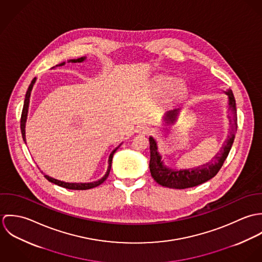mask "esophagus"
I'll return each mask as SVG.
<instances>
[{
  "label": "esophagus",
  "mask_w": 262,
  "mask_h": 262,
  "mask_svg": "<svg viewBox=\"0 0 262 262\" xmlns=\"http://www.w3.org/2000/svg\"><path fill=\"white\" fill-rule=\"evenodd\" d=\"M135 132L138 134H141V135H148L150 133L149 127H147L145 125H140L136 128Z\"/></svg>",
  "instance_id": "34e87169"
}]
</instances>
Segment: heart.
I'll use <instances>...</instances> for the list:
<instances>
[{
  "label": "heart",
  "instance_id": "heart-1",
  "mask_svg": "<svg viewBox=\"0 0 262 262\" xmlns=\"http://www.w3.org/2000/svg\"><path fill=\"white\" fill-rule=\"evenodd\" d=\"M155 90L160 94L168 92V96L172 99H180L187 92V88L183 82L176 81V78L169 75L158 77L155 82Z\"/></svg>",
  "mask_w": 262,
  "mask_h": 262
}]
</instances>
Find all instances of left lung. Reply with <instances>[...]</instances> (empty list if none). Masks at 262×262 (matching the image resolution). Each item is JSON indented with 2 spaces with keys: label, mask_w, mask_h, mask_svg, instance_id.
<instances>
[{
  "label": "left lung",
  "mask_w": 262,
  "mask_h": 262,
  "mask_svg": "<svg viewBox=\"0 0 262 262\" xmlns=\"http://www.w3.org/2000/svg\"><path fill=\"white\" fill-rule=\"evenodd\" d=\"M224 93L228 96V105L231 112V115L228 116L230 125L229 134L222 147L209 162L193 168L176 169L169 167L164 163V160L158 151L156 140L150 136V172L153 180L157 184L162 187L182 189L202 185L213 179L218 173L230 152L234 142L235 133L237 131V112L235 98L231 90H227ZM177 112L178 110L174 109L165 113V116L163 117L164 122L167 124L172 123L177 116Z\"/></svg>",
  "instance_id": "8db88e82"
}]
</instances>
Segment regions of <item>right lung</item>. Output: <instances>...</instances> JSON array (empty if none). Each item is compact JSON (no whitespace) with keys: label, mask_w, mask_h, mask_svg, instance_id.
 Segmentation results:
<instances>
[{"label":"right lung","mask_w":262,"mask_h":262,"mask_svg":"<svg viewBox=\"0 0 262 262\" xmlns=\"http://www.w3.org/2000/svg\"><path fill=\"white\" fill-rule=\"evenodd\" d=\"M86 59L85 56L83 57H80V58H76V59H70L68 62H83L84 60ZM66 62H61L59 64H57L56 67H61V66H64ZM55 67H53L52 69H54ZM36 79L37 77H34V79L31 81L28 90H27V93H26V96H25V101H24V106H23V111H22V116H21V132H22V137H23V140L25 143L26 142V135H25V128H26V122H27V117H28V111H29V104H30V97H31V92L33 90V86L36 82ZM123 143V142H122ZM122 143H120L115 149L113 150L109 156V159H108V168H107V171L106 173L104 174V177H102L100 180L98 181H95V182H91V183H66L63 181H59V180H56V179H53L47 174H44V177L46 178V180H48L50 183L54 184V185H57L59 187H66V188H69V189H76V190H82V189H90V188H93V187H98L100 186L101 184H103L107 178L109 177V173H110V170H111V165H112V159L113 156H114V153L117 151V149L122 145Z\"/></svg>","instance_id":"add662e5"}]
</instances>
